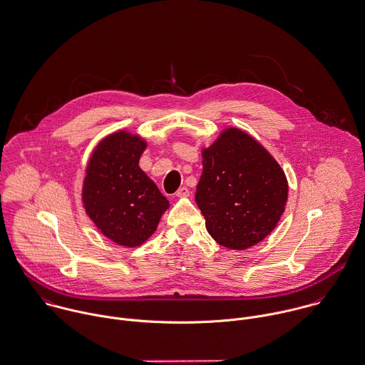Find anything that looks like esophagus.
Returning <instances> with one entry per match:
<instances>
[{
  "mask_svg": "<svg viewBox=\"0 0 365 365\" xmlns=\"http://www.w3.org/2000/svg\"><path fill=\"white\" fill-rule=\"evenodd\" d=\"M189 196V189L187 187H180L178 192H176V197H187Z\"/></svg>",
  "mask_w": 365,
  "mask_h": 365,
  "instance_id": "34e87169",
  "label": "esophagus"
}]
</instances>
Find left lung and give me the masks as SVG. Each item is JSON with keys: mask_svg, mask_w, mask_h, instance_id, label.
Segmentation results:
<instances>
[{"mask_svg": "<svg viewBox=\"0 0 365 365\" xmlns=\"http://www.w3.org/2000/svg\"><path fill=\"white\" fill-rule=\"evenodd\" d=\"M196 203L220 245L242 251L268 237L285 213L288 179L277 159L245 131L227 127L202 148Z\"/></svg>", "mask_w": 365, "mask_h": 365, "instance_id": "obj_1", "label": "left lung"}]
</instances>
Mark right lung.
Here are the masks:
<instances>
[{
  "label": "right lung",
  "instance_id": "1",
  "mask_svg": "<svg viewBox=\"0 0 365 365\" xmlns=\"http://www.w3.org/2000/svg\"><path fill=\"white\" fill-rule=\"evenodd\" d=\"M145 140L127 130L93 149L81 185V205L96 228L120 247L143 245L156 231L168 199L140 168Z\"/></svg>",
  "mask_w": 365,
  "mask_h": 365
}]
</instances>
